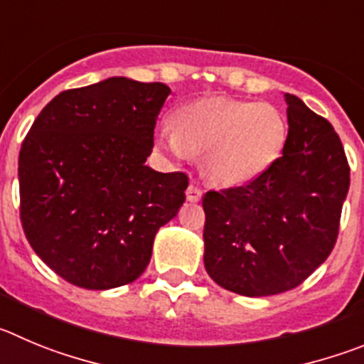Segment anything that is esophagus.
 <instances>
[{
	"mask_svg": "<svg viewBox=\"0 0 364 364\" xmlns=\"http://www.w3.org/2000/svg\"><path fill=\"white\" fill-rule=\"evenodd\" d=\"M201 198H203L201 188H198L196 185H190L188 188H186V201L198 203V201H201Z\"/></svg>",
	"mask_w": 364,
	"mask_h": 364,
	"instance_id": "1",
	"label": "esophagus"
}]
</instances>
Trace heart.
Returning <instances> with one entry per match:
<instances>
[{
    "instance_id": "heart-1",
    "label": "heart",
    "mask_w": 364,
    "mask_h": 364,
    "mask_svg": "<svg viewBox=\"0 0 364 364\" xmlns=\"http://www.w3.org/2000/svg\"><path fill=\"white\" fill-rule=\"evenodd\" d=\"M172 127L156 132V145L176 161L203 156V172L220 186L259 179L280 159L289 124L269 102L212 97L181 105Z\"/></svg>"
}]
</instances>
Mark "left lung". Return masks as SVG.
Returning a JSON list of instances; mask_svg holds the SVG:
<instances>
[{
	"instance_id": "left-lung-1",
	"label": "left lung",
	"mask_w": 364,
	"mask_h": 364,
	"mask_svg": "<svg viewBox=\"0 0 364 364\" xmlns=\"http://www.w3.org/2000/svg\"><path fill=\"white\" fill-rule=\"evenodd\" d=\"M289 136L259 179L203 198L205 267L242 296H271L300 285L338 239L350 168L334 127L285 93Z\"/></svg>"
}]
</instances>
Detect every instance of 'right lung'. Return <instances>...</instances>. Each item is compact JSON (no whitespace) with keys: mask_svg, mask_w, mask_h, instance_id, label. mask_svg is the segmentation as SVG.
Wrapping results in <instances>:
<instances>
[{"mask_svg":"<svg viewBox=\"0 0 364 364\" xmlns=\"http://www.w3.org/2000/svg\"><path fill=\"white\" fill-rule=\"evenodd\" d=\"M171 87L111 77L57 95L19 152L21 224L50 269L84 289L131 284L178 215L188 178L145 165Z\"/></svg>","mask_w":364,"mask_h":364,"instance_id":"obj_1","label":"right lung"}]
</instances>
